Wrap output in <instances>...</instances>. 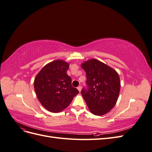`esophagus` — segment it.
<instances>
[{"label":"esophagus","instance_id":"obj_1","mask_svg":"<svg viewBox=\"0 0 152 152\" xmlns=\"http://www.w3.org/2000/svg\"><path fill=\"white\" fill-rule=\"evenodd\" d=\"M81 88H82V87H81L80 86H78V87H77V89L79 91V92H80V91H81Z\"/></svg>","mask_w":152,"mask_h":152}]
</instances>
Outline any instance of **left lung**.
Wrapping results in <instances>:
<instances>
[{"label":"left lung","mask_w":152,"mask_h":152,"mask_svg":"<svg viewBox=\"0 0 152 152\" xmlns=\"http://www.w3.org/2000/svg\"><path fill=\"white\" fill-rule=\"evenodd\" d=\"M81 66L87 77L82 95L91 113L103 115L116 104L121 89L120 78L116 71L97 59H90Z\"/></svg>","instance_id":"left-lung-1"}]
</instances>
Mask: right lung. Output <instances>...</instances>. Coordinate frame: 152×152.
Masks as SVG:
<instances>
[{
	"instance_id": "add662e5",
	"label": "right lung",
	"mask_w": 152,
	"mask_h": 152,
	"mask_svg": "<svg viewBox=\"0 0 152 152\" xmlns=\"http://www.w3.org/2000/svg\"><path fill=\"white\" fill-rule=\"evenodd\" d=\"M69 65L56 60L45 65L36 76L34 89L40 103L51 112H60L79 93L72 86V79L66 74Z\"/></svg>"
}]
</instances>
